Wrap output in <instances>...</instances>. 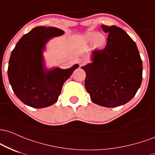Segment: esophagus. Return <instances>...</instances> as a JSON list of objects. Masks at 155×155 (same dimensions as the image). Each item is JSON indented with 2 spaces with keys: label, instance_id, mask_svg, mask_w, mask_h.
<instances>
[{
  "label": "esophagus",
  "instance_id": "1",
  "mask_svg": "<svg viewBox=\"0 0 155 155\" xmlns=\"http://www.w3.org/2000/svg\"><path fill=\"white\" fill-rule=\"evenodd\" d=\"M86 63V60H85V59H81V60L79 61V64H80V66H81V67H82V66L84 65V64Z\"/></svg>",
  "mask_w": 155,
  "mask_h": 155
}]
</instances>
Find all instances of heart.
Segmentation results:
<instances>
[{"label":"heart","mask_w":155,"mask_h":155,"mask_svg":"<svg viewBox=\"0 0 155 155\" xmlns=\"http://www.w3.org/2000/svg\"><path fill=\"white\" fill-rule=\"evenodd\" d=\"M83 38L86 42H92L93 46L95 48H99V49L104 48V46L106 44V41H107L106 36L103 34L93 32V31L86 33L83 36Z\"/></svg>","instance_id":"heart-1"}]
</instances>
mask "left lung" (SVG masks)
<instances>
[{"label":"left lung","instance_id":"1","mask_svg":"<svg viewBox=\"0 0 155 155\" xmlns=\"http://www.w3.org/2000/svg\"><path fill=\"white\" fill-rule=\"evenodd\" d=\"M108 33L102 50L92 53V63L82 67L85 87L92 102L114 107L133 99L142 82L143 66L136 44L121 28L102 25Z\"/></svg>","mask_w":155,"mask_h":155}]
</instances>
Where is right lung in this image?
I'll return each instance as SVG.
<instances>
[{
    "label": "right lung",
    "instance_id": "obj_1",
    "mask_svg": "<svg viewBox=\"0 0 155 155\" xmlns=\"http://www.w3.org/2000/svg\"><path fill=\"white\" fill-rule=\"evenodd\" d=\"M64 31L55 27L39 26L24 35L12 51L8 67V77L17 98L35 108L48 107L56 102L64 82L70 77L75 64L62 69L44 68L42 56L45 44Z\"/></svg>",
    "mask_w": 155,
    "mask_h": 155
}]
</instances>
